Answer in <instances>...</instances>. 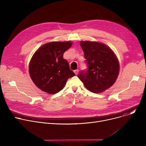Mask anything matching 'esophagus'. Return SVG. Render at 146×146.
I'll list each match as a JSON object with an SVG mask.
<instances>
[{
    "instance_id": "34e87169",
    "label": "esophagus",
    "mask_w": 146,
    "mask_h": 146,
    "mask_svg": "<svg viewBox=\"0 0 146 146\" xmlns=\"http://www.w3.org/2000/svg\"><path fill=\"white\" fill-rule=\"evenodd\" d=\"M74 73L77 75L78 74V73H79V70L78 69H76V70H74Z\"/></svg>"
}]
</instances>
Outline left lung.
<instances>
[{"label": "left lung", "instance_id": "1", "mask_svg": "<svg viewBox=\"0 0 146 146\" xmlns=\"http://www.w3.org/2000/svg\"><path fill=\"white\" fill-rule=\"evenodd\" d=\"M88 70L78 76L87 89L101 93L111 88L119 72V64L115 54L105 44L96 41H80Z\"/></svg>", "mask_w": 146, "mask_h": 146}]
</instances>
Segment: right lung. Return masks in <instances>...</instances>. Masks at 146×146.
<instances>
[{
    "instance_id": "obj_1",
    "label": "right lung",
    "mask_w": 146,
    "mask_h": 146,
    "mask_svg": "<svg viewBox=\"0 0 146 146\" xmlns=\"http://www.w3.org/2000/svg\"><path fill=\"white\" fill-rule=\"evenodd\" d=\"M73 43L53 41L42 45L34 54L29 64L31 79L43 92L55 94L62 90L68 79L75 76L63 54Z\"/></svg>"
}]
</instances>
